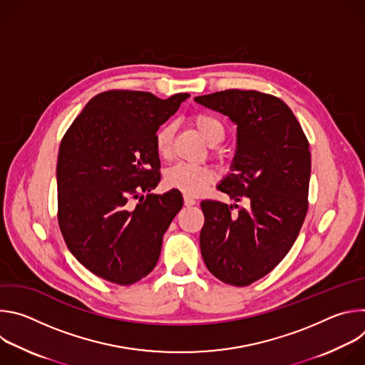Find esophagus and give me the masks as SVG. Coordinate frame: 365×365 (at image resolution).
Here are the masks:
<instances>
[{
	"mask_svg": "<svg viewBox=\"0 0 365 365\" xmlns=\"http://www.w3.org/2000/svg\"><path fill=\"white\" fill-rule=\"evenodd\" d=\"M183 200H185V205H186V206H192V205L196 203V200H195L192 196H189V195H185V196H183Z\"/></svg>",
	"mask_w": 365,
	"mask_h": 365,
	"instance_id": "esophagus-1",
	"label": "esophagus"
}]
</instances>
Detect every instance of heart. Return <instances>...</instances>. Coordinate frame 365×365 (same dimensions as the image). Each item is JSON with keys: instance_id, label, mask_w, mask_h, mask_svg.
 <instances>
[{"instance_id": "1", "label": "heart", "mask_w": 365, "mask_h": 365, "mask_svg": "<svg viewBox=\"0 0 365 365\" xmlns=\"http://www.w3.org/2000/svg\"><path fill=\"white\" fill-rule=\"evenodd\" d=\"M189 121L193 128L202 135V138L211 145L214 155L221 158V150L215 144H218L225 135V128L222 123L207 113H193ZM175 131L176 130L173 124H166L155 134V151L165 160H169L172 158ZM215 179L217 175L211 168L192 166L185 163L170 168L165 175V183L169 189L180 190L182 193L189 196H197L203 193L207 186L215 182Z\"/></svg>"}]
</instances>
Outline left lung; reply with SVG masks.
<instances>
[{
  "label": "left lung",
  "instance_id": "obj_1",
  "mask_svg": "<svg viewBox=\"0 0 365 365\" xmlns=\"http://www.w3.org/2000/svg\"><path fill=\"white\" fill-rule=\"evenodd\" d=\"M237 124L231 173L218 189L248 207L200 202L203 262L217 279L244 287L290 251L307 212L309 141L286 103L270 93L227 89L195 98Z\"/></svg>",
  "mask_w": 365,
  "mask_h": 365
}]
</instances>
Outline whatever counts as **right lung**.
Masks as SVG:
<instances>
[{"mask_svg": "<svg viewBox=\"0 0 365 365\" xmlns=\"http://www.w3.org/2000/svg\"><path fill=\"white\" fill-rule=\"evenodd\" d=\"M187 96L101 92L62 138L56 168L59 228L78 262L103 280L130 286L159 262L163 234L183 197L176 189L150 193L162 179L154 138Z\"/></svg>", "mask_w": 365, "mask_h": 365, "instance_id": "1", "label": "right lung"}]
</instances>
